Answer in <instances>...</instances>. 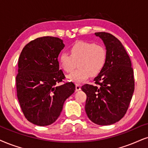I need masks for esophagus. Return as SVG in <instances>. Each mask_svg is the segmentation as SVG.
Returning a JSON list of instances; mask_svg holds the SVG:
<instances>
[{
	"mask_svg": "<svg viewBox=\"0 0 148 148\" xmlns=\"http://www.w3.org/2000/svg\"><path fill=\"white\" fill-rule=\"evenodd\" d=\"M75 90H76V91L80 90H81V86H80L79 84H76V86H75Z\"/></svg>",
	"mask_w": 148,
	"mask_h": 148,
	"instance_id": "esophagus-1",
	"label": "esophagus"
}]
</instances>
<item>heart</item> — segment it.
Here are the masks:
<instances>
[{"mask_svg": "<svg viewBox=\"0 0 148 148\" xmlns=\"http://www.w3.org/2000/svg\"><path fill=\"white\" fill-rule=\"evenodd\" d=\"M69 53L59 56V62L66 73H71L78 65V69L68 78L73 82H82L89 77H95L101 72L107 61V49L103 45L90 42L79 41L73 45Z\"/></svg>", "mask_w": 148, "mask_h": 148, "instance_id": "1", "label": "heart"}]
</instances>
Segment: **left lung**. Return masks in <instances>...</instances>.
Wrapping results in <instances>:
<instances>
[{
	"mask_svg": "<svg viewBox=\"0 0 148 148\" xmlns=\"http://www.w3.org/2000/svg\"><path fill=\"white\" fill-rule=\"evenodd\" d=\"M107 49L103 70L94 79L95 84H86L85 110L90 121L97 125H111L123 117L134 90V71L130 58L121 42L107 32L95 33Z\"/></svg>",
	"mask_w": 148,
	"mask_h": 148,
	"instance_id": "left-lung-1",
	"label": "left lung"
}]
</instances>
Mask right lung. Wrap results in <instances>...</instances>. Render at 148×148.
<instances>
[{
  "instance_id": "right-lung-1",
  "label": "right lung",
  "mask_w": 148,
  "mask_h": 148,
  "mask_svg": "<svg viewBox=\"0 0 148 148\" xmlns=\"http://www.w3.org/2000/svg\"><path fill=\"white\" fill-rule=\"evenodd\" d=\"M64 45L52 36L38 38L24 47L18 59L16 91L25 118L45 126L59 117L65 100L75 90L73 82H64L58 56ZM64 82L61 86L58 83Z\"/></svg>"
}]
</instances>
